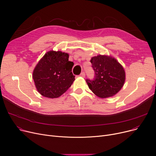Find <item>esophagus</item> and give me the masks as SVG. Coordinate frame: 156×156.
<instances>
[{"instance_id": "esophagus-1", "label": "esophagus", "mask_w": 156, "mask_h": 156, "mask_svg": "<svg viewBox=\"0 0 156 156\" xmlns=\"http://www.w3.org/2000/svg\"><path fill=\"white\" fill-rule=\"evenodd\" d=\"M80 77H85V76H86V74H85V72H82L81 74H80Z\"/></svg>"}]
</instances>
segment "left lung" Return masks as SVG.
I'll return each instance as SVG.
<instances>
[{"label": "left lung", "instance_id": "1", "mask_svg": "<svg viewBox=\"0 0 156 156\" xmlns=\"http://www.w3.org/2000/svg\"><path fill=\"white\" fill-rule=\"evenodd\" d=\"M90 62L94 76L93 79L86 80L89 89L102 98L116 94L125 82V73L123 67L114 58L100 55L91 58Z\"/></svg>", "mask_w": 156, "mask_h": 156}]
</instances>
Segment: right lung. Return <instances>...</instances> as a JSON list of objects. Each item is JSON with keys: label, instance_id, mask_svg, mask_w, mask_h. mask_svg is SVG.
Here are the masks:
<instances>
[{"label": "right lung", "instance_id": "add662e5", "mask_svg": "<svg viewBox=\"0 0 156 156\" xmlns=\"http://www.w3.org/2000/svg\"><path fill=\"white\" fill-rule=\"evenodd\" d=\"M69 54L50 51L36 65L33 74L38 92L43 96L56 98L68 90L75 80Z\"/></svg>", "mask_w": 156, "mask_h": 156}]
</instances>
